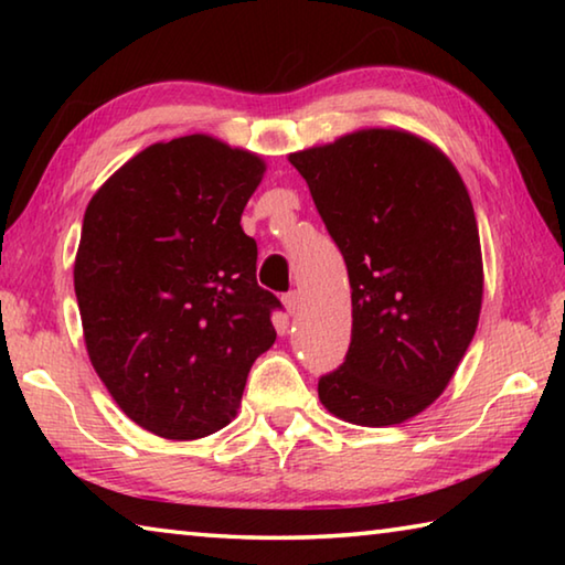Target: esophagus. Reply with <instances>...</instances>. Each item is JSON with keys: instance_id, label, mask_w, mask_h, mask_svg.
Returning <instances> with one entry per match:
<instances>
[{"instance_id": "34e87169", "label": "esophagus", "mask_w": 565, "mask_h": 565, "mask_svg": "<svg viewBox=\"0 0 565 565\" xmlns=\"http://www.w3.org/2000/svg\"><path fill=\"white\" fill-rule=\"evenodd\" d=\"M284 306H286V311L291 313H299V309H301V294L299 291H289V294H284Z\"/></svg>"}]
</instances>
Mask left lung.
Instances as JSON below:
<instances>
[{
	"label": "left lung",
	"instance_id": "obj_1",
	"mask_svg": "<svg viewBox=\"0 0 565 565\" xmlns=\"http://www.w3.org/2000/svg\"><path fill=\"white\" fill-rule=\"evenodd\" d=\"M351 284V347L321 376L323 408L394 426L444 394L483 301L471 196L441 149L406 129H359L289 154Z\"/></svg>",
	"mask_w": 565,
	"mask_h": 565
}]
</instances>
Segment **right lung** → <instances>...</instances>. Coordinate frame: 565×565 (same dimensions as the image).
<instances>
[{
  "label": "right lung",
  "mask_w": 565,
  "mask_h": 565,
  "mask_svg": "<svg viewBox=\"0 0 565 565\" xmlns=\"http://www.w3.org/2000/svg\"><path fill=\"white\" fill-rule=\"evenodd\" d=\"M266 161L209 134L139 151L92 196L74 259L94 371L134 424L171 441L236 416L279 299L256 284L242 214Z\"/></svg>",
  "instance_id": "add662e5"
}]
</instances>
